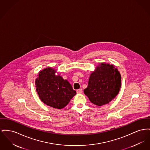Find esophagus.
<instances>
[{
  "instance_id": "obj_1",
  "label": "esophagus",
  "mask_w": 150,
  "mask_h": 150,
  "mask_svg": "<svg viewBox=\"0 0 150 150\" xmlns=\"http://www.w3.org/2000/svg\"><path fill=\"white\" fill-rule=\"evenodd\" d=\"M76 92H77V93H82V89L80 88L79 89H78L76 91Z\"/></svg>"
}]
</instances>
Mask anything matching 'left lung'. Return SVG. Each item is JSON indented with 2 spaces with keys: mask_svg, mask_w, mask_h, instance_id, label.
<instances>
[{
  "mask_svg": "<svg viewBox=\"0 0 150 150\" xmlns=\"http://www.w3.org/2000/svg\"><path fill=\"white\" fill-rule=\"evenodd\" d=\"M121 86V76L113 65L101 63L89 77L88 87L84 90L95 105L108 104L117 95Z\"/></svg>",
  "mask_w": 150,
  "mask_h": 150,
  "instance_id": "obj_1",
  "label": "left lung"
}]
</instances>
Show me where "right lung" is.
Returning <instances> with one entry per match:
<instances>
[{
    "label": "right lung",
    "mask_w": 150,
    "mask_h": 150,
    "mask_svg": "<svg viewBox=\"0 0 150 150\" xmlns=\"http://www.w3.org/2000/svg\"><path fill=\"white\" fill-rule=\"evenodd\" d=\"M55 73V70L50 67L40 72L35 79V87L44 103L60 109L69 104L76 92L67 80Z\"/></svg>",
    "instance_id": "obj_1"
}]
</instances>
